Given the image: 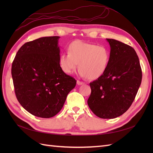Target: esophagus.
<instances>
[{"mask_svg": "<svg viewBox=\"0 0 153 153\" xmlns=\"http://www.w3.org/2000/svg\"><path fill=\"white\" fill-rule=\"evenodd\" d=\"M77 84L78 85H82V84H84V82H81V81H80V80H77Z\"/></svg>", "mask_w": 153, "mask_h": 153, "instance_id": "1", "label": "esophagus"}]
</instances>
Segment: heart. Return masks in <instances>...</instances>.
<instances>
[{"instance_id":"b5f03b06","label":"heart","mask_w":153,"mask_h":153,"mask_svg":"<svg viewBox=\"0 0 153 153\" xmlns=\"http://www.w3.org/2000/svg\"><path fill=\"white\" fill-rule=\"evenodd\" d=\"M110 52L103 46H97L82 41H75L69 44L68 52H62L59 56V64L66 74L74 72L79 62V73L82 77L96 79L107 69Z\"/></svg>"}]
</instances>
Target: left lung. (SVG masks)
<instances>
[{
	"label": "left lung",
	"instance_id": "obj_1",
	"mask_svg": "<svg viewBox=\"0 0 153 153\" xmlns=\"http://www.w3.org/2000/svg\"><path fill=\"white\" fill-rule=\"evenodd\" d=\"M106 40L110 46L109 64L103 75L90 83L87 104L96 116L114 119L130 107L141 84L142 73L135 50L117 40Z\"/></svg>",
	"mask_w": 153,
	"mask_h": 153
}]
</instances>
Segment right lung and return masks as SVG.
Returning <instances> with one entry per match:
<instances>
[{
  "instance_id": "add662e5",
  "label": "right lung",
  "mask_w": 153,
  "mask_h": 153,
  "mask_svg": "<svg viewBox=\"0 0 153 153\" xmlns=\"http://www.w3.org/2000/svg\"><path fill=\"white\" fill-rule=\"evenodd\" d=\"M59 38L43 37L25 43L12 64L16 98L36 117L50 118L58 114L76 84L60 66Z\"/></svg>"
}]
</instances>
